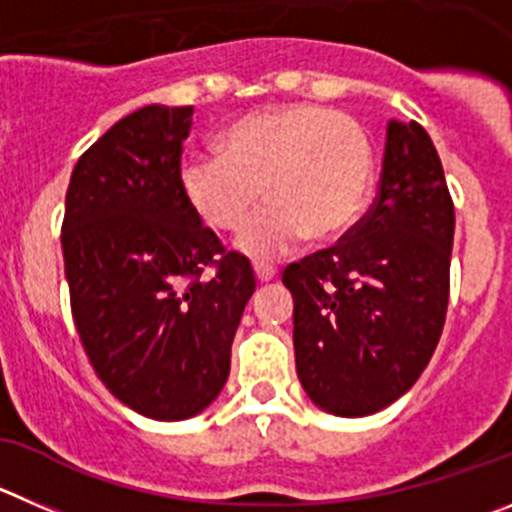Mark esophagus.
Instances as JSON below:
<instances>
[{
    "label": "esophagus",
    "mask_w": 512,
    "mask_h": 512,
    "mask_svg": "<svg viewBox=\"0 0 512 512\" xmlns=\"http://www.w3.org/2000/svg\"><path fill=\"white\" fill-rule=\"evenodd\" d=\"M252 270H255L257 283H270V280L275 278V267L267 265V262H255V265H252Z\"/></svg>",
    "instance_id": "esophagus-1"
}]
</instances>
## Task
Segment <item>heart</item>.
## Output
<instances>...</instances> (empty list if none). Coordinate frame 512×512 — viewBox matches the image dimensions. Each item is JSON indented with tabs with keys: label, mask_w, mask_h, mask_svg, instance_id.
<instances>
[{
	"label": "heart",
	"mask_w": 512,
	"mask_h": 512,
	"mask_svg": "<svg viewBox=\"0 0 512 512\" xmlns=\"http://www.w3.org/2000/svg\"><path fill=\"white\" fill-rule=\"evenodd\" d=\"M181 194L207 227L237 234L257 204L240 250L272 260L310 234L341 237L358 219L374 181V146L364 123L326 105H272L234 121L219 154L181 164Z\"/></svg>",
	"instance_id": "b5f03b06"
}]
</instances>
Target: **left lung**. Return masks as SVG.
Returning a JSON list of instances; mask_svg holds the SVG:
<instances>
[{"label":"left lung","mask_w":512,"mask_h":512,"mask_svg":"<svg viewBox=\"0 0 512 512\" xmlns=\"http://www.w3.org/2000/svg\"><path fill=\"white\" fill-rule=\"evenodd\" d=\"M455 204L429 133L389 123L376 199L333 247L283 270L295 369L310 399L366 417L427 369L450 303Z\"/></svg>","instance_id":"left-lung-1"}]
</instances>
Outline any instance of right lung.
Returning <instances> with one entry per match:
<instances>
[{
  "instance_id": "add662e5",
  "label": "right lung",
  "mask_w": 512,
  "mask_h": 512,
  "mask_svg": "<svg viewBox=\"0 0 512 512\" xmlns=\"http://www.w3.org/2000/svg\"><path fill=\"white\" fill-rule=\"evenodd\" d=\"M191 105H146L75 164L62 257L90 366L151 419L194 417L229 376L232 338L255 293L250 262L227 252L181 194Z\"/></svg>"
}]
</instances>
